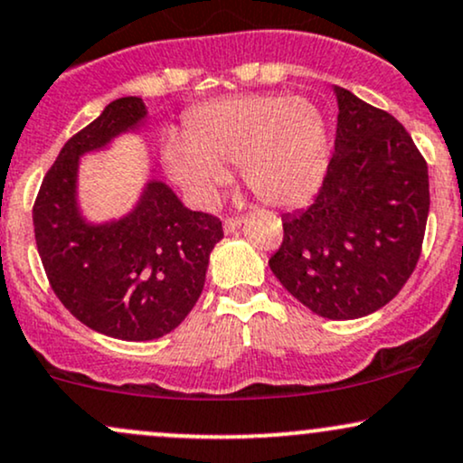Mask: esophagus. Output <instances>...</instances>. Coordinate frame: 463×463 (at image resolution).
<instances>
[{
  "mask_svg": "<svg viewBox=\"0 0 463 463\" xmlns=\"http://www.w3.org/2000/svg\"><path fill=\"white\" fill-rule=\"evenodd\" d=\"M241 224H243L241 217H226V220H224V232H226V235H231V232H235Z\"/></svg>",
  "mask_w": 463,
  "mask_h": 463,
  "instance_id": "esophagus-1",
  "label": "esophagus"
}]
</instances>
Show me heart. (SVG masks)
I'll use <instances>...</instances> for the list:
<instances>
[{"label":"heart","instance_id":"obj_1","mask_svg":"<svg viewBox=\"0 0 463 463\" xmlns=\"http://www.w3.org/2000/svg\"><path fill=\"white\" fill-rule=\"evenodd\" d=\"M164 161L200 204H209L228 181V165H241L243 183L260 203L299 207L315 196L330 164L327 122L304 97L217 99L187 116L183 140H165Z\"/></svg>","mask_w":463,"mask_h":463}]
</instances>
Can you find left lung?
<instances>
[{
    "label": "left lung",
    "instance_id": "8db88e82",
    "mask_svg": "<svg viewBox=\"0 0 463 463\" xmlns=\"http://www.w3.org/2000/svg\"><path fill=\"white\" fill-rule=\"evenodd\" d=\"M336 140L308 209L282 217L274 276L326 319L366 317L403 288L419 263L429 215L427 161L388 111L345 88Z\"/></svg>",
    "mask_w": 463,
    "mask_h": 463
}]
</instances>
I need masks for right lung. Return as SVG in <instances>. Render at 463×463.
I'll return each instance as SVG.
<instances>
[{
  "label": "right lung",
  "mask_w": 463,
  "mask_h": 463,
  "mask_svg": "<svg viewBox=\"0 0 463 463\" xmlns=\"http://www.w3.org/2000/svg\"><path fill=\"white\" fill-rule=\"evenodd\" d=\"M144 118L140 97L111 101L64 144L34 203L36 248L53 293L83 326L120 341L175 330L196 306L211 250L224 237L215 215L183 207L164 181H148L120 220L92 224L81 215L80 159Z\"/></svg>",
  "instance_id": "obj_1"
}]
</instances>
